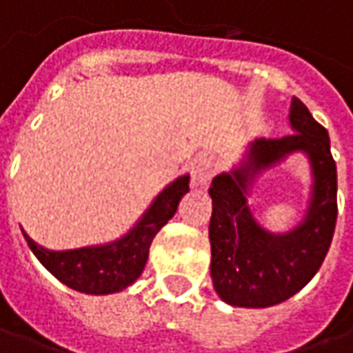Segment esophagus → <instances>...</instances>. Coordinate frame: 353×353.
Instances as JSON below:
<instances>
[{
  "instance_id": "obj_1",
  "label": "esophagus",
  "mask_w": 353,
  "mask_h": 353,
  "mask_svg": "<svg viewBox=\"0 0 353 353\" xmlns=\"http://www.w3.org/2000/svg\"><path fill=\"white\" fill-rule=\"evenodd\" d=\"M216 170V165L210 157H198L192 167V186L196 188H206L210 183L212 174Z\"/></svg>"
}]
</instances>
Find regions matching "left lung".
I'll return each mask as SVG.
<instances>
[{"mask_svg": "<svg viewBox=\"0 0 353 353\" xmlns=\"http://www.w3.org/2000/svg\"><path fill=\"white\" fill-rule=\"evenodd\" d=\"M289 121L292 135L255 139L232 169L212 179L210 275L218 296L232 306L285 303L316 275L332 243L338 179L328 131L299 98H292ZM292 154H305L311 167L305 214L291 230L271 232L249 200L264 172Z\"/></svg>", "mask_w": 353, "mask_h": 353, "instance_id": "8db88e82", "label": "left lung"}]
</instances>
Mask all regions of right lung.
<instances>
[{
	"label": "right lung",
	"mask_w": 353,
	"mask_h": 353,
	"mask_svg": "<svg viewBox=\"0 0 353 353\" xmlns=\"http://www.w3.org/2000/svg\"><path fill=\"white\" fill-rule=\"evenodd\" d=\"M190 174L184 172L169 183L147 206L141 218L123 236L112 241L76 250H47L25 230L23 237L34 257L62 285L86 294H114L131 287L141 277L149 250L161 228L179 210V202L190 190Z\"/></svg>",
	"instance_id": "obj_1"
}]
</instances>
